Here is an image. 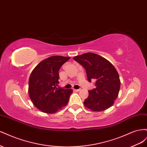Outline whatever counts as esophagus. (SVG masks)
Returning a JSON list of instances; mask_svg holds the SVG:
<instances>
[{
	"mask_svg": "<svg viewBox=\"0 0 147 147\" xmlns=\"http://www.w3.org/2000/svg\"><path fill=\"white\" fill-rule=\"evenodd\" d=\"M80 90H81L80 89H78V90H76V89H74V91H75V92H78V91H80Z\"/></svg>",
	"mask_w": 147,
	"mask_h": 147,
	"instance_id": "34e87169",
	"label": "esophagus"
}]
</instances>
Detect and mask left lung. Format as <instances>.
<instances>
[{"instance_id":"8db88e82","label":"left lung","mask_w":147,"mask_h":147,"mask_svg":"<svg viewBox=\"0 0 147 147\" xmlns=\"http://www.w3.org/2000/svg\"><path fill=\"white\" fill-rule=\"evenodd\" d=\"M74 59L85 69L89 82H91V80L96 81V88L88 91L84 106L94 112H100L112 107L120 88L119 75L113 64L93 53L75 56Z\"/></svg>"}]
</instances>
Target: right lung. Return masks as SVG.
<instances>
[{"label": "right lung", "instance_id": "add662e5", "mask_svg": "<svg viewBox=\"0 0 147 147\" xmlns=\"http://www.w3.org/2000/svg\"><path fill=\"white\" fill-rule=\"evenodd\" d=\"M70 57L53 56L37 64L29 80V95L33 104L42 112L55 113L68 103L72 89L57 88L59 70Z\"/></svg>", "mask_w": 147, "mask_h": 147}]
</instances>
